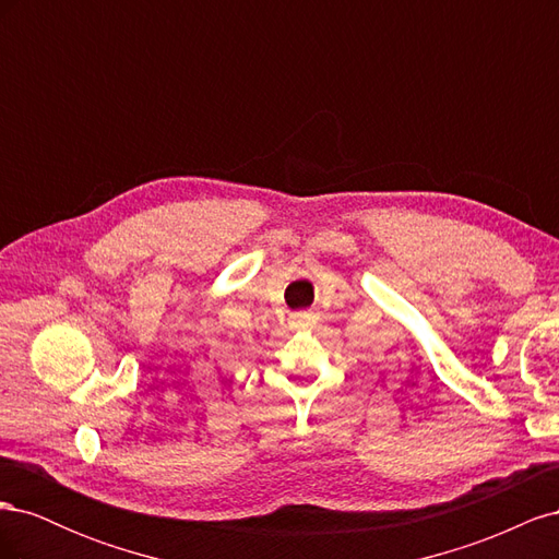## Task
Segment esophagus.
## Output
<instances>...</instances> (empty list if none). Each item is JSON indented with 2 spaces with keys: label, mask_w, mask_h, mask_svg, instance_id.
I'll return each instance as SVG.
<instances>
[{
  "label": "esophagus",
  "mask_w": 559,
  "mask_h": 559,
  "mask_svg": "<svg viewBox=\"0 0 559 559\" xmlns=\"http://www.w3.org/2000/svg\"><path fill=\"white\" fill-rule=\"evenodd\" d=\"M317 324V317L312 312H298L292 317L294 329H312Z\"/></svg>",
  "instance_id": "esophagus-1"
}]
</instances>
